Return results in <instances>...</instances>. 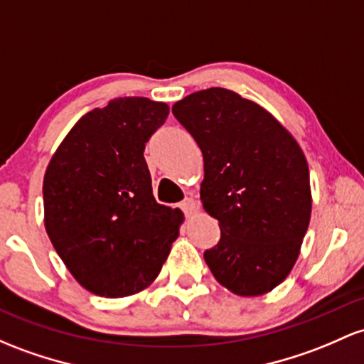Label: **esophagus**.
<instances>
[{"mask_svg": "<svg viewBox=\"0 0 364 364\" xmlns=\"http://www.w3.org/2000/svg\"><path fill=\"white\" fill-rule=\"evenodd\" d=\"M181 209L185 210L186 214H193V213H197L198 203H197V200H193V198H186V200L181 202Z\"/></svg>", "mask_w": 364, "mask_h": 364, "instance_id": "1", "label": "esophagus"}]
</instances>
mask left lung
Listing matches in <instances>:
<instances>
[{
    "instance_id": "1",
    "label": "left lung",
    "mask_w": 364,
    "mask_h": 364,
    "mask_svg": "<svg viewBox=\"0 0 364 364\" xmlns=\"http://www.w3.org/2000/svg\"><path fill=\"white\" fill-rule=\"evenodd\" d=\"M173 114L200 146V200L221 228L203 252L207 266L242 297L271 292L292 271L309 226L304 151L264 107L225 87L188 95Z\"/></svg>"
}]
</instances>
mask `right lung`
I'll use <instances>...</instances> for the list:
<instances>
[{
  "label": "right lung",
  "mask_w": 364,
  "mask_h": 364,
  "mask_svg": "<svg viewBox=\"0 0 364 364\" xmlns=\"http://www.w3.org/2000/svg\"><path fill=\"white\" fill-rule=\"evenodd\" d=\"M169 107L110 100L82 115L46 167L45 228L81 287L127 297L151 285L178 238L183 213L157 203L143 150Z\"/></svg>",
  "instance_id": "obj_1"
}]
</instances>
